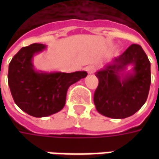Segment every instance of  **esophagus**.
Listing matches in <instances>:
<instances>
[{
    "instance_id": "esophagus-1",
    "label": "esophagus",
    "mask_w": 159,
    "mask_h": 159,
    "mask_svg": "<svg viewBox=\"0 0 159 159\" xmlns=\"http://www.w3.org/2000/svg\"><path fill=\"white\" fill-rule=\"evenodd\" d=\"M95 70H96V67L94 66H89L86 67V70L88 71L89 74H92L95 71Z\"/></svg>"
}]
</instances>
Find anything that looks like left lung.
Wrapping results in <instances>:
<instances>
[{
  "instance_id": "left-lung-1",
  "label": "left lung",
  "mask_w": 159,
  "mask_h": 159,
  "mask_svg": "<svg viewBox=\"0 0 159 159\" xmlns=\"http://www.w3.org/2000/svg\"><path fill=\"white\" fill-rule=\"evenodd\" d=\"M95 76L99 85L93 103L103 116L126 118L138 111L147 101L151 85V64L140 45L132 44L121 55L113 57Z\"/></svg>"
}]
</instances>
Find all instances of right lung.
Instances as JSON below:
<instances>
[{
  "mask_svg": "<svg viewBox=\"0 0 159 159\" xmlns=\"http://www.w3.org/2000/svg\"><path fill=\"white\" fill-rule=\"evenodd\" d=\"M47 48L42 43L22 48L8 67V85L14 102L25 112L36 117H48L62 110L69 87L88 75L84 70L66 73L36 70L34 56Z\"/></svg>",
  "mask_w": 159,
  "mask_h": 159,
  "instance_id": "1",
  "label": "right lung"
}]
</instances>
